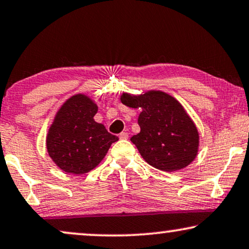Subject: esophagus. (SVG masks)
<instances>
[{"label":"esophagus","instance_id":"34e87169","mask_svg":"<svg viewBox=\"0 0 249 249\" xmlns=\"http://www.w3.org/2000/svg\"><path fill=\"white\" fill-rule=\"evenodd\" d=\"M119 139H122V140H126V139H128L127 132H122V133H119Z\"/></svg>","mask_w":249,"mask_h":249}]
</instances>
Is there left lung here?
I'll use <instances>...</instances> for the list:
<instances>
[{"mask_svg": "<svg viewBox=\"0 0 249 249\" xmlns=\"http://www.w3.org/2000/svg\"><path fill=\"white\" fill-rule=\"evenodd\" d=\"M123 104L140 108L141 131L131 138L149 165L173 172L188 166L196 158L199 134L180 102L161 91L131 95L123 93Z\"/></svg>", "mask_w": 249, "mask_h": 249, "instance_id": "8db88e82", "label": "left lung"}]
</instances>
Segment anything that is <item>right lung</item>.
<instances>
[{
	"label": "right lung",
	"mask_w": 249,
	"mask_h": 249,
	"mask_svg": "<svg viewBox=\"0 0 249 249\" xmlns=\"http://www.w3.org/2000/svg\"><path fill=\"white\" fill-rule=\"evenodd\" d=\"M98 107L84 94H76L62 105L50 127L46 148L62 171L84 174L97 167L118 137L93 119Z\"/></svg>",
	"instance_id": "add662e5"
}]
</instances>
